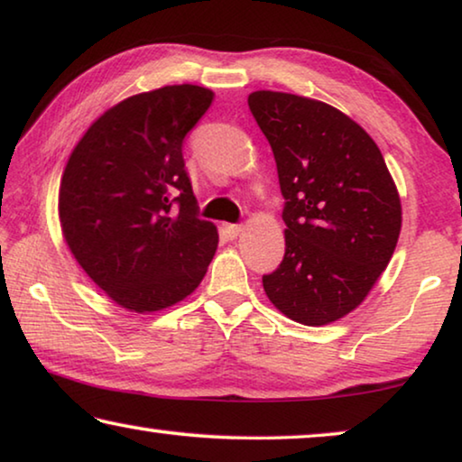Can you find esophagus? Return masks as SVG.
Segmentation results:
<instances>
[{
    "mask_svg": "<svg viewBox=\"0 0 462 462\" xmlns=\"http://www.w3.org/2000/svg\"><path fill=\"white\" fill-rule=\"evenodd\" d=\"M225 231H226V236H229L231 239H236L241 231H244V226L241 225H225Z\"/></svg>",
    "mask_w": 462,
    "mask_h": 462,
    "instance_id": "34e87169",
    "label": "esophagus"
}]
</instances>
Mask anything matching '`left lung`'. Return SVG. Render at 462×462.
<instances>
[{
  "label": "left lung",
  "mask_w": 462,
  "mask_h": 462,
  "mask_svg": "<svg viewBox=\"0 0 462 462\" xmlns=\"http://www.w3.org/2000/svg\"><path fill=\"white\" fill-rule=\"evenodd\" d=\"M247 105L285 198V255L262 285L276 310L324 326L365 300L393 258L401 198L364 127L322 101L258 90Z\"/></svg>",
  "instance_id": "8db88e82"
}]
</instances>
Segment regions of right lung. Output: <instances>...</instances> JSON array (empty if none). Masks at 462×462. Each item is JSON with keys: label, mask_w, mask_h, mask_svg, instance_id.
I'll use <instances>...</instances> for the list:
<instances>
[{"label": "right lung", "mask_w": 462, "mask_h": 462, "mask_svg": "<svg viewBox=\"0 0 462 462\" xmlns=\"http://www.w3.org/2000/svg\"><path fill=\"white\" fill-rule=\"evenodd\" d=\"M212 97L194 84L134 95L105 111L69 154L60 186L63 237L125 310L181 301L217 252V226L198 217L181 152Z\"/></svg>", "instance_id": "right-lung-1"}]
</instances>
